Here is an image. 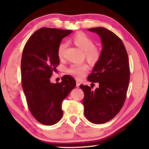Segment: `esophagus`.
<instances>
[{
  "instance_id": "1",
  "label": "esophagus",
  "mask_w": 149,
  "mask_h": 149,
  "mask_svg": "<svg viewBox=\"0 0 149 149\" xmlns=\"http://www.w3.org/2000/svg\"><path fill=\"white\" fill-rule=\"evenodd\" d=\"M79 86H80L79 82L78 81H76V87L77 88H79Z\"/></svg>"
}]
</instances>
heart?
I'll list each match as a JSON object with an SVG mask.
<instances>
[{
    "label": "heart",
    "instance_id": "obj_1",
    "mask_svg": "<svg viewBox=\"0 0 149 149\" xmlns=\"http://www.w3.org/2000/svg\"><path fill=\"white\" fill-rule=\"evenodd\" d=\"M72 41L79 48L84 51L86 59L90 62H95L100 58L101 52L99 48L94 46L93 40L83 33H77L72 36ZM66 48V43L59 44L58 48V56L62 59ZM88 69V65L85 63L72 64L67 68V73L77 79L83 77L85 72Z\"/></svg>",
    "mask_w": 149,
    "mask_h": 149
}]
</instances>
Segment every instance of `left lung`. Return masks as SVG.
I'll return each mask as SVG.
<instances>
[{"label":"left lung","instance_id":"obj_1","mask_svg":"<svg viewBox=\"0 0 149 149\" xmlns=\"http://www.w3.org/2000/svg\"><path fill=\"white\" fill-rule=\"evenodd\" d=\"M88 31L99 34L103 47L100 58L88 77L92 83L91 87L82 84L80 88L84 93V116L90 122L101 124L121 110L127 95L130 68L127 50L118 36L104 27ZM94 83L99 86L92 90Z\"/></svg>","mask_w":149,"mask_h":149}]
</instances>
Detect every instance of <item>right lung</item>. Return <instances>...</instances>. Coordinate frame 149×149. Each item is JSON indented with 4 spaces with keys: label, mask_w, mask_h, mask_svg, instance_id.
Listing matches in <instances>:
<instances>
[{
    "label": "right lung",
    "mask_w": 149,
    "mask_h": 149,
    "mask_svg": "<svg viewBox=\"0 0 149 149\" xmlns=\"http://www.w3.org/2000/svg\"><path fill=\"white\" fill-rule=\"evenodd\" d=\"M72 33L70 30L40 28L27 40L22 52V88L30 112L43 125H52L61 120L63 100L76 85L74 79L68 75L62 77L60 83L50 81L59 64L58 46Z\"/></svg>",
    "instance_id": "add662e5"
}]
</instances>
